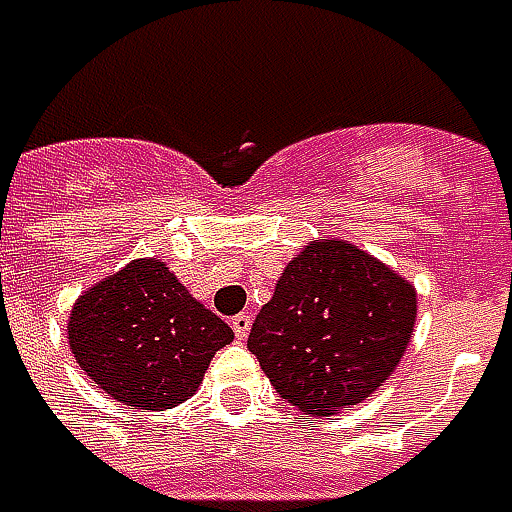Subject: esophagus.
Here are the masks:
<instances>
[{"instance_id":"obj_1","label":"esophagus","mask_w":512,"mask_h":512,"mask_svg":"<svg viewBox=\"0 0 512 512\" xmlns=\"http://www.w3.org/2000/svg\"><path fill=\"white\" fill-rule=\"evenodd\" d=\"M230 327H233L236 339L242 342V339H247V333H250V316H247V313H239V316H233V319H230Z\"/></svg>"}]
</instances>
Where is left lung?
Returning a JSON list of instances; mask_svg holds the SVG:
<instances>
[{
	"label": "left lung",
	"instance_id": "8db88e82",
	"mask_svg": "<svg viewBox=\"0 0 512 512\" xmlns=\"http://www.w3.org/2000/svg\"><path fill=\"white\" fill-rule=\"evenodd\" d=\"M413 325L410 282L356 245L316 239L279 276L247 347L287 404L330 416L382 387Z\"/></svg>",
	"mask_w": 512,
	"mask_h": 512
}]
</instances>
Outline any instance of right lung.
I'll return each mask as SVG.
<instances>
[{
	"label": "right lung",
	"instance_id": "add662e5",
	"mask_svg": "<svg viewBox=\"0 0 512 512\" xmlns=\"http://www.w3.org/2000/svg\"><path fill=\"white\" fill-rule=\"evenodd\" d=\"M68 339L79 367L116 402L168 410L196 393L233 330L162 259H136L76 299Z\"/></svg>",
	"mask_w": 512,
	"mask_h": 512
}]
</instances>
